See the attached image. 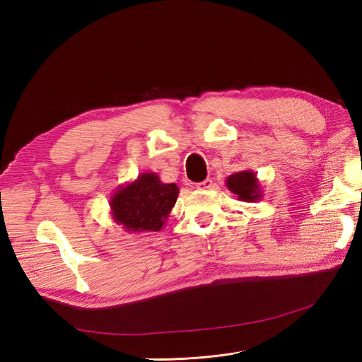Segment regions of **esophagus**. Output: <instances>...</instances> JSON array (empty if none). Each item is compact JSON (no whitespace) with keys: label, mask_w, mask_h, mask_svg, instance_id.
Instances as JSON below:
<instances>
[{"label":"esophagus","mask_w":362,"mask_h":362,"mask_svg":"<svg viewBox=\"0 0 362 362\" xmlns=\"http://www.w3.org/2000/svg\"><path fill=\"white\" fill-rule=\"evenodd\" d=\"M213 185H214L213 180L206 178L205 181H202V182H198V184H196V189H198V190H210V189H213Z\"/></svg>","instance_id":"obj_1"}]
</instances>
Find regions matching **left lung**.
<instances>
[{
  "instance_id": "8db88e82",
  "label": "left lung",
  "mask_w": 362,
  "mask_h": 362,
  "mask_svg": "<svg viewBox=\"0 0 362 362\" xmlns=\"http://www.w3.org/2000/svg\"><path fill=\"white\" fill-rule=\"evenodd\" d=\"M226 187L237 194L238 201L257 202L262 199V187L255 172L242 170L229 175L226 178Z\"/></svg>"
}]
</instances>
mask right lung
I'll use <instances>...</instances> for the list:
<instances>
[{
    "instance_id": "obj_1",
    "label": "right lung",
    "mask_w": 362,
    "mask_h": 362,
    "mask_svg": "<svg viewBox=\"0 0 362 362\" xmlns=\"http://www.w3.org/2000/svg\"><path fill=\"white\" fill-rule=\"evenodd\" d=\"M177 184H164L158 173L145 172L125 185H119L110 198L116 225L127 233L160 231L178 199Z\"/></svg>"
}]
</instances>
